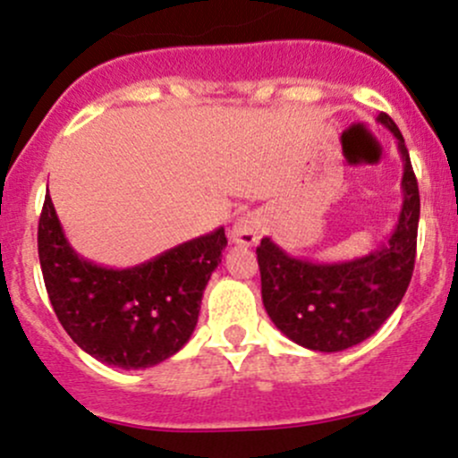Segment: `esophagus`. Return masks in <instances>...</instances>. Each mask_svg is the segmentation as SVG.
I'll return each instance as SVG.
<instances>
[{
    "instance_id": "1",
    "label": "esophagus",
    "mask_w": 458,
    "mask_h": 458,
    "mask_svg": "<svg viewBox=\"0 0 458 458\" xmlns=\"http://www.w3.org/2000/svg\"><path fill=\"white\" fill-rule=\"evenodd\" d=\"M266 230V219L257 213H245L239 216L230 230V239L237 245H254Z\"/></svg>"
}]
</instances>
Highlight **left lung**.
<instances>
[{
  "instance_id": "1",
  "label": "left lung",
  "mask_w": 458,
  "mask_h": 458,
  "mask_svg": "<svg viewBox=\"0 0 458 458\" xmlns=\"http://www.w3.org/2000/svg\"><path fill=\"white\" fill-rule=\"evenodd\" d=\"M377 123L397 138L403 160V201L388 242L367 257L340 263L290 257L269 237L257 248L267 316L281 334L305 349L335 353L364 343L397 310L412 278L420 189L397 124L386 114H379Z\"/></svg>"
}]
</instances>
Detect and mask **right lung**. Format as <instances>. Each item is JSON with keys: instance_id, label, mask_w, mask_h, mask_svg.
<instances>
[{"instance_id": "obj_1", "label": "right lung", "mask_w": 458, "mask_h": 458, "mask_svg": "<svg viewBox=\"0 0 458 458\" xmlns=\"http://www.w3.org/2000/svg\"><path fill=\"white\" fill-rule=\"evenodd\" d=\"M37 242L47 296L67 335L91 358L120 369L156 367L189 343L228 245L216 228L136 267L96 266L65 239L50 192Z\"/></svg>"}]
</instances>
